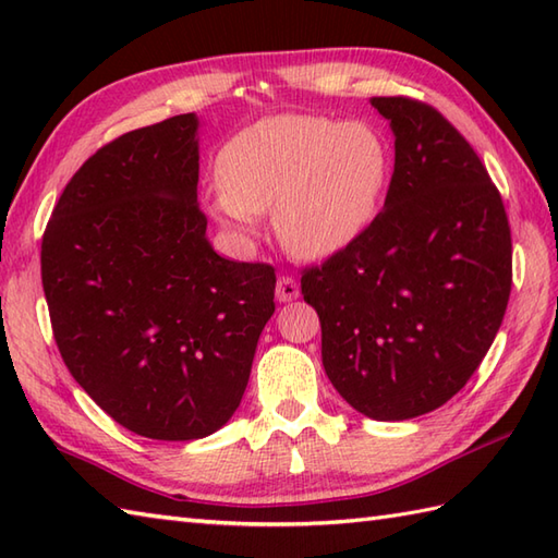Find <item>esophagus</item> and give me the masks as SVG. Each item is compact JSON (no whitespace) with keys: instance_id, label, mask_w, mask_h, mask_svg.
Segmentation results:
<instances>
[{"instance_id":"esophagus-1","label":"esophagus","mask_w":558,"mask_h":558,"mask_svg":"<svg viewBox=\"0 0 558 558\" xmlns=\"http://www.w3.org/2000/svg\"><path fill=\"white\" fill-rule=\"evenodd\" d=\"M276 298L278 302H294L300 298V286L292 276H280L276 286Z\"/></svg>"}]
</instances>
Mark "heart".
<instances>
[{
    "label": "heart",
    "instance_id": "heart-1",
    "mask_svg": "<svg viewBox=\"0 0 558 558\" xmlns=\"http://www.w3.org/2000/svg\"><path fill=\"white\" fill-rule=\"evenodd\" d=\"M388 174L390 150L374 126L278 114L222 148L213 210L240 234H254V216L272 210V228L292 256L324 260L374 222Z\"/></svg>",
    "mask_w": 558,
    "mask_h": 558
}]
</instances>
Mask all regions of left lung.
Returning <instances> with one entry per match:
<instances>
[{"label": "left lung", "instance_id": "obj_1", "mask_svg": "<svg viewBox=\"0 0 558 558\" xmlns=\"http://www.w3.org/2000/svg\"><path fill=\"white\" fill-rule=\"evenodd\" d=\"M396 165L384 210L357 242L302 276L322 322L324 369L378 422L441 408L477 372L511 294V228L499 189L441 112L372 98Z\"/></svg>", "mask_w": 558, "mask_h": 558}]
</instances>
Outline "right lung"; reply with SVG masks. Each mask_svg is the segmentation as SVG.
<instances>
[{"label":"right lung","mask_w":558,"mask_h":558,"mask_svg":"<svg viewBox=\"0 0 558 558\" xmlns=\"http://www.w3.org/2000/svg\"><path fill=\"white\" fill-rule=\"evenodd\" d=\"M198 117L129 132L81 165L43 234L62 360L129 432L194 441L240 408L276 270L220 256L198 208Z\"/></svg>","instance_id":"right-lung-1"}]
</instances>
